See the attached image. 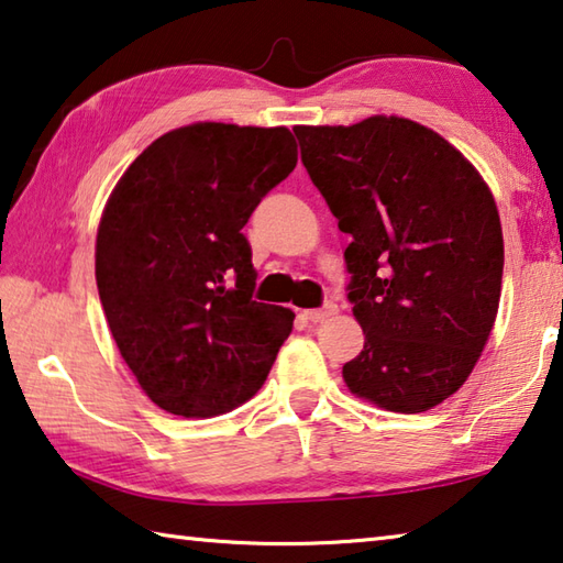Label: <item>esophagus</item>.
<instances>
[{
    "label": "esophagus",
    "mask_w": 563,
    "mask_h": 563,
    "mask_svg": "<svg viewBox=\"0 0 563 563\" xmlns=\"http://www.w3.org/2000/svg\"><path fill=\"white\" fill-rule=\"evenodd\" d=\"M336 311H339L336 303L329 301V303H323L321 309L303 311V317H307V319H309V321H313V323H319V321H327V319H331V317H336Z\"/></svg>",
    "instance_id": "1"
}]
</instances>
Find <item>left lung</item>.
I'll use <instances>...</instances> for the list:
<instances>
[{
	"label": "left lung",
	"mask_w": 563,
	"mask_h": 563,
	"mask_svg": "<svg viewBox=\"0 0 563 563\" xmlns=\"http://www.w3.org/2000/svg\"><path fill=\"white\" fill-rule=\"evenodd\" d=\"M301 163L351 234L353 317L366 333L343 380L390 412H426L475 368L505 269L499 212L465 155L398 115L297 125Z\"/></svg>",
	"instance_id": "left-lung-1"
}]
</instances>
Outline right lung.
<instances>
[{
	"mask_svg": "<svg viewBox=\"0 0 563 563\" xmlns=\"http://www.w3.org/2000/svg\"><path fill=\"white\" fill-rule=\"evenodd\" d=\"M294 167L287 128L192 123L147 145L108 197L98 297L157 408L214 418L264 386L294 311L254 301L242 227Z\"/></svg>",
	"mask_w": 563,
	"mask_h": 563,
	"instance_id": "obj_1",
	"label": "right lung"
}]
</instances>
